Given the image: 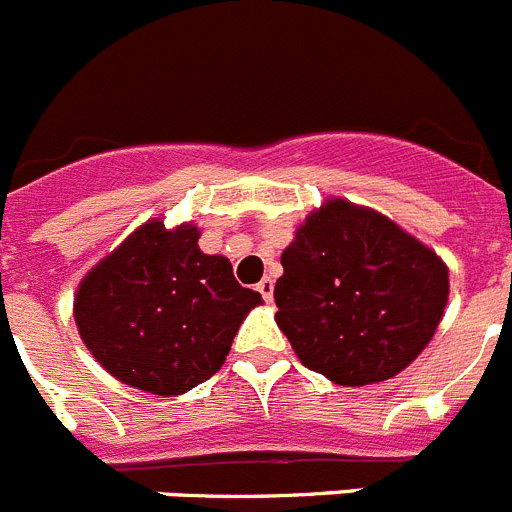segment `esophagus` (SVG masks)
Here are the masks:
<instances>
[{
  "label": "esophagus",
  "instance_id": "esophagus-1",
  "mask_svg": "<svg viewBox=\"0 0 512 512\" xmlns=\"http://www.w3.org/2000/svg\"><path fill=\"white\" fill-rule=\"evenodd\" d=\"M256 289H259V292H261V297H264L266 302H271V297H274V282H271L269 277H264V279H261V282L256 284Z\"/></svg>",
  "mask_w": 512,
  "mask_h": 512
}]
</instances>
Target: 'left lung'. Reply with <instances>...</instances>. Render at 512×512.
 <instances>
[{"instance_id":"8db88e82","label":"left lung","mask_w":512,"mask_h":512,"mask_svg":"<svg viewBox=\"0 0 512 512\" xmlns=\"http://www.w3.org/2000/svg\"><path fill=\"white\" fill-rule=\"evenodd\" d=\"M282 266L277 325L307 369L346 387L402 372L449 300V271L431 248L343 200L307 217Z\"/></svg>"}]
</instances>
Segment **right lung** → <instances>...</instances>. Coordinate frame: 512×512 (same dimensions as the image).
<instances>
[{"mask_svg":"<svg viewBox=\"0 0 512 512\" xmlns=\"http://www.w3.org/2000/svg\"><path fill=\"white\" fill-rule=\"evenodd\" d=\"M197 238L192 225L148 223L81 282L79 333L120 382L153 395L192 390L223 366L246 312L261 305Z\"/></svg>","mask_w":512,"mask_h":512,"instance_id":"obj_1","label":"right lung"}]
</instances>
